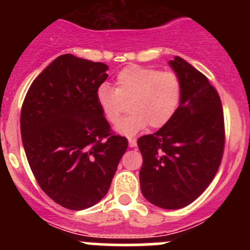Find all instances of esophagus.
I'll return each instance as SVG.
<instances>
[{
  "instance_id": "obj_1",
  "label": "esophagus",
  "mask_w": 250,
  "mask_h": 250,
  "mask_svg": "<svg viewBox=\"0 0 250 250\" xmlns=\"http://www.w3.org/2000/svg\"><path fill=\"white\" fill-rule=\"evenodd\" d=\"M128 141H129L130 147H134V146H137V140H135V139H132V138H130V139Z\"/></svg>"
}]
</instances>
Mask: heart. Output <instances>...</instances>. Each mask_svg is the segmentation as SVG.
I'll return each mask as SVG.
<instances>
[{"label":"heart","instance_id":"obj_1","mask_svg":"<svg viewBox=\"0 0 250 250\" xmlns=\"http://www.w3.org/2000/svg\"><path fill=\"white\" fill-rule=\"evenodd\" d=\"M181 98V83L174 72L129 65L116 76L115 88L100 85L97 102L110 123H117L127 103L132 112L116 127L125 135H134L150 125L162 128L175 113Z\"/></svg>","mask_w":250,"mask_h":250}]
</instances>
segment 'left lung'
I'll use <instances>...</instances> for the list:
<instances>
[{"label":"left lung","instance_id":"1","mask_svg":"<svg viewBox=\"0 0 250 250\" xmlns=\"http://www.w3.org/2000/svg\"><path fill=\"white\" fill-rule=\"evenodd\" d=\"M169 65L181 83L180 105L167 125L138 139L139 178L148 202L180 209L200 197L218 172L225 123L220 97L208 78L179 57Z\"/></svg>","mask_w":250,"mask_h":250}]
</instances>
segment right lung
<instances>
[{"label":"right lung","instance_id":"obj_1","mask_svg":"<svg viewBox=\"0 0 250 250\" xmlns=\"http://www.w3.org/2000/svg\"><path fill=\"white\" fill-rule=\"evenodd\" d=\"M106 70L62 54L36 77L22 103L20 130L32 174L48 197L71 210L104 198L128 147L97 102Z\"/></svg>","mask_w":250,"mask_h":250}]
</instances>
